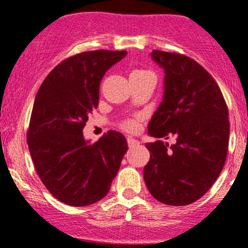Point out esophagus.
<instances>
[{
    "label": "esophagus",
    "instance_id": "34e87169",
    "mask_svg": "<svg viewBox=\"0 0 248 248\" xmlns=\"http://www.w3.org/2000/svg\"><path fill=\"white\" fill-rule=\"evenodd\" d=\"M127 144H129V147H130V148H131V147L139 146L140 142L137 141V140L132 139V137H127Z\"/></svg>",
    "mask_w": 248,
    "mask_h": 248
}]
</instances>
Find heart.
<instances>
[{"mask_svg": "<svg viewBox=\"0 0 248 248\" xmlns=\"http://www.w3.org/2000/svg\"><path fill=\"white\" fill-rule=\"evenodd\" d=\"M134 72H147V71H141V70H137V71H134ZM137 122L135 121V119H129V121L124 122L123 124V127L125 130H127V131H135V130L137 129Z\"/></svg>", "mask_w": 248, "mask_h": 248, "instance_id": "b5f03b06", "label": "heart"}]
</instances>
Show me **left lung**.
Segmentation results:
<instances>
[{
	"label": "left lung",
	"instance_id": "1",
	"mask_svg": "<svg viewBox=\"0 0 248 248\" xmlns=\"http://www.w3.org/2000/svg\"><path fill=\"white\" fill-rule=\"evenodd\" d=\"M165 72L163 101L148 123L151 158L143 169L149 193L158 202L185 206L202 197L219 176L228 152V107L216 80L193 59L153 50Z\"/></svg>",
	"mask_w": 248,
	"mask_h": 248
}]
</instances>
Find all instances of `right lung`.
Returning <instances> with one entry per match:
<instances>
[{"label": "right lung", "mask_w": 248, "mask_h": 248, "mask_svg": "<svg viewBox=\"0 0 248 248\" xmlns=\"http://www.w3.org/2000/svg\"><path fill=\"white\" fill-rule=\"evenodd\" d=\"M126 50H94L66 59L53 68L36 95L28 143L36 171L59 202L87 206L109 192L127 151L126 139L109 130L90 143L83 136L99 105L105 73Z\"/></svg>", "instance_id": "1"}]
</instances>
